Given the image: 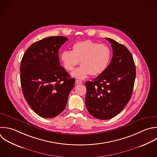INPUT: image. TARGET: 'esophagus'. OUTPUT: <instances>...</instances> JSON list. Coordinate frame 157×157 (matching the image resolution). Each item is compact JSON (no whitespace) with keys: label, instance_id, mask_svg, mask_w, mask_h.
<instances>
[{"label":"esophagus","instance_id":"esophagus-1","mask_svg":"<svg viewBox=\"0 0 157 157\" xmlns=\"http://www.w3.org/2000/svg\"><path fill=\"white\" fill-rule=\"evenodd\" d=\"M75 83H76L77 84H81V83H82V82L81 80H80L76 79V80H75Z\"/></svg>","mask_w":157,"mask_h":157}]
</instances>
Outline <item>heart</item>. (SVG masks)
I'll return each mask as SVG.
<instances>
[{
    "mask_svg": "<svg viewBox=\"0 0 157 157\" xmlns=\"http://www.w3.org/2000/svg\"><path fill=\"white\" fill-rule=\"evenodd\" d=\"M60 61L67 71H72L79 64L72 75L84 79L90 74L93 76L103 73L108 67L112 58V51L106 44L86 40L74 44L71 51H63L60 55Z\"/></svg>",
    "mask_w": 157,
    "mask_h": 157,
    "instance_id": "heart-1",
    "label": "heart"
}]
</instances>
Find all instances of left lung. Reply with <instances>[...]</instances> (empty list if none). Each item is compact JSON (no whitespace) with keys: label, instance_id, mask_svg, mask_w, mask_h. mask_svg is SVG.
I'll return each mask as SVG.
<instances>
[{"label":"left lung","instance_id":"8db88e82","mask_svg":"<svg viewBox=\"0 0 157 157\" xmlns=\"http://www.w3.org/2000/svg\"><path fill=\"white\" fill-rule=\"evenodd\" d=\"M105 39L113 50L111 62L93 82L85 83L87 110L100 120L110 119L121 112L131 97L136 78V66L130 52L115 40Z\"/></svg>","mask_w":157,"mask_h":157}]
</instances>
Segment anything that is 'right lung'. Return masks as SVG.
I'll return each instance as SVG.
<instances>
[{"label":"right lung","mask_w":157,"mask_h":157,"mask_svg":"<svg viewBox=\"0 0 157 157\" xmlns=\"http://www.w3.org/2000/svg\"><path fill=\"white\" fill-rule=\"evenodd\" d=\"M68 39L63 36L44 38L31 45L20 66L23 93L28 104L39 116L50 118L65 109L75 79L60 65L61 46Z\"/></svg>","instance_id":"right-lung-1"}]
</instances>
